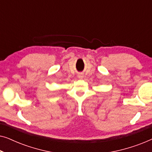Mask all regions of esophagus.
Segmentation results:
<instances>
[{"mask_svg":"<svg viewBox=\"0 0 152 152\" xmlns=\"http://www.w3.org/2000/svg\"><path fill=\"white\" fill-rule=\"evenodd\" d=\"M78 77L80 78V79H82V78L83 77V75H82V74H80V75H78Z\"/></svg>","mask_w":152,"mask_h":152,"instance_id":"1","label":"esophagus"}]
</instances>
